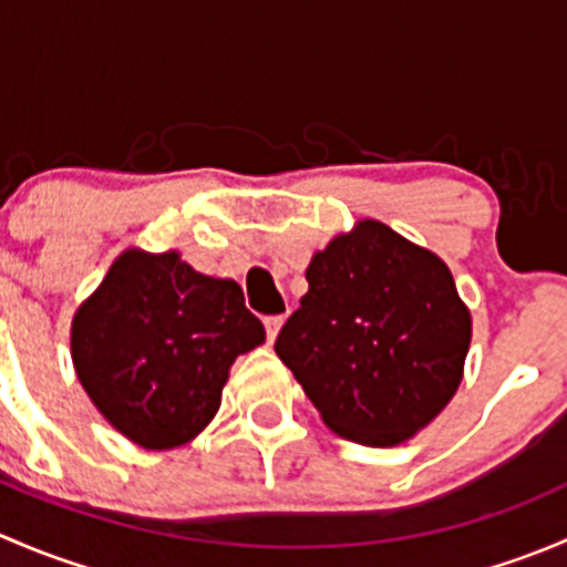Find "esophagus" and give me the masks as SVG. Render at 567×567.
Returning <instances> with one entry per match:
<instances>
[{"label": "esophagus", "instance_id": "34e87169", "mask_svg": "<svg viewBox=\"0 0 567 567\" xmlns=\"http://www.w3.org/2000/svg\"><path fill=\"white\" fill-rule=\"evenodd\" d=\"M262 323H266V334H268V342H274V340H277L279 329H282L285 318H282V316H268L266 320H262Z\"/></svg>", "mask_w": 567, "mask_h": 567}]
</instances>
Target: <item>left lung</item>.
Masks as SVG:
<instances>
[{
	"label": "left lung",
	"instance_id": "8db88e82",
	"mask_svg": "<svg viewBox=\"0 0 567 567\" xmlns=\"http://www.w3.org/2000/svg\"><path fill=\"white\" fill-rule=\"evenodd\" d=\"M274 351L342 439L392 447L453 400L472 316L442 257L364 219L307 268Z\"/></svg>",
	"mask_w": 567,
	"mask_h": 567
}]
</instances>
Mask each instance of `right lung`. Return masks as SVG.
Wrapping results in <instances>:
<instances>
[{"mask_svg": "<svg viewBox=\"0 0 567 567\" xmlns=\"http://www.w3.org/2000/svg\"><path fill=\"white\" fill-rule=\"evenodd\" d=\"M262 340L238 282L194 271L177 251L125 249L73 316L71 357L109 425L173 450L214 420L230 364Z\"/></svg>", "mask_w": 567, "mask_h": 567, "instance_id": "1", "label": "right lung"}]
</instances>
